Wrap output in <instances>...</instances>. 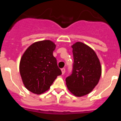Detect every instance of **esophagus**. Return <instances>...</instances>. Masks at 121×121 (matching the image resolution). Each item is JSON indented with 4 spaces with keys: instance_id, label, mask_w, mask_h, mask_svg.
Listing matches in <instances>:
<instances>
[{
    "instance_id": "1",
    "label": "esophagus",
    "mask_w": 121,
    "mask_h": 121,
    "mask_svg": "<svg viewBox=\"0 0 121 121\" xmlns=\"http://www.w3.org/2000/svg\"><path fill=\"white\" fill-rule=\"evenodd\" d=\"M61 71H62V74H64L65 73V68H62Z\"/></svg>"
}]
</instances>
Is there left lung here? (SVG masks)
Instances as JSON below:
<instances>
[{"label":"left lung","instance_id":"1","mask_svg":"<svg viewBox=\"0 0 121 121\" xmlns=\"http://www.w3.org/2000/svg\"><path fill=\"white\" fill-rule=\"evenodd\" d=\"M73 54L72 73L66 78L67 88L76 96H85L93 90L101 76V66L92 48L78 42L71 46Z\"/></svg>","mask_w":121,"mask_h":121}]
</instances>
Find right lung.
Returning a JSON list of instances; mask_svg holds the SVG:
<instances>
[{
    "label": "right lung",
    "mask_w": 121,
    "mask_h": 121,
    "mask_svg": "<svg viewBox=\"0 0 121 121\" xmlns=\"http://www.w3.org/2000/svg\"><path fill=\"white\" fill-rule=\"evenodd\" d=\"M55 48L50 40L36 42L22 55L20 74L25 86L31 92L37 95L45 92L57 76L62 74L53 54Z\"/></svg>",
    "instance_id": "1"
}]
</instances>
